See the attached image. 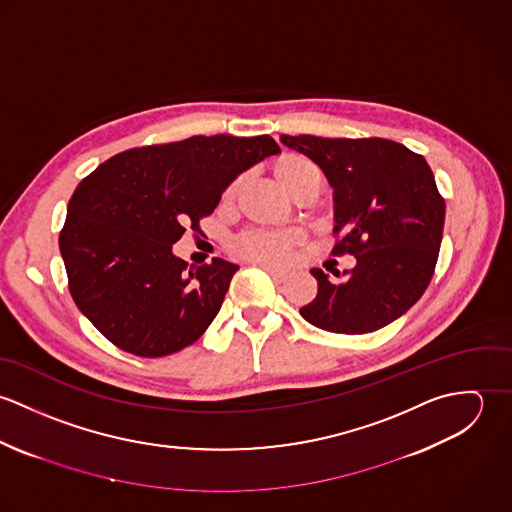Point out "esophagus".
Instances as JSON below:
<instances>
[{"instance_id":"34e87169","label":"esophagus","mask_w":512,"mask_h":512,"mask_svg":"<svg viewBox=\"0 0 512 512\" xmlns=\"http://www.w3.org/2000/svg\"><path fill=\"white\" fill-rule=\"evenodd\" d=\"M260 268L262 270H266L276 282H284L286 278H288V272L286 270H280V268H276V266H270V264H260Z\"/></svg>"}]
</instances>
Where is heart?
I'll use <instances>...</instances> for the list:
<instances>
[{"label": "heart", "mask_w": 512, "mask_h": 512, "mask_svg": "<svg viewBox=\"0 0 512 512\" xmlns=\"http://www.w3.org/2000/svg\"><path fill=\"white\" fill-rule=\"evenodd\" d=\"M276 175H278L280 183H288V181L303 177V175L321 177L319 169L303 157H292V159L284 161L276 169ZM234 248L244 258L260 260V262H284V260H288L290 250H292V236L284 234V232H250V234H244L242 238H238Z\"/></svg>", "instance_id": "heart-1"}]
</instances>
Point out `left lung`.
I'll list each match as a JSON object with an SVG mask.
<instances>
[{
    "label": "left lung",
    "instance_id": "obj_1",
    "mask_svg": "<svg viewBox=\"0 0 512 512\" xmlns=\"http://www.w3.org/2000/svg\"><path fill=\"white\" fill-rule=\"evenodd\" d=\"M321 167L333 187V254H353L351 276L333 284L313 268L317 295L299 309L325 331L363 335L402 317L426 292L438 262L445 201L428 161L384 138L280 136ZM339 276V272H335Z\"/></svg>",
    "mask_w": 512,
    "mask_h": 512
}]
</instances>
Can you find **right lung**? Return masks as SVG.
Masks as SVG:
<instances>
[{"instance_id":"1","label":"right lung","mask_w":512,"mask_h":512,"mask_svg":"<svg viewBox=\"0 0 512 512\" xmlns=\"http://www.w3.org/2000/svg\"><path fill=\"white\" fill-rule=\"evenodd\" d=\"M270 136H193L100 163L74 189L59 236L76 307L116 347L165 357L193 345L219 313L238 264L173 254L226 187L278 155Z\"/></svg>"}]
</instances>
